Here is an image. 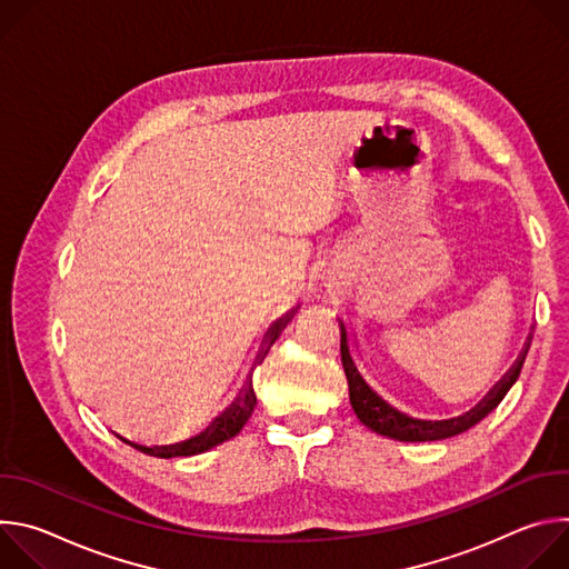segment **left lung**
Segmentation results:
<instances>
[{
    "label": "left lung",
    "mask_w": 569,
    "mask_h": 569,
    "mask_svg": "<svg viewBox=\"0 0 569 569\" xmlns=\"http://www.w3.org/2000/svg\"><path fill=\"white\" fill-rule=\"evenodd\" d=\"M340 351H342V365H345V373H347V382H349V398H351V408L356 412V417L373 432L396 439V441H439V439H448L455 435H461L466 430H470L472 426H477L483 417H489L500 400L507 396V391L513 387V382L520 376V369L525 365L527 351H529V342L525 345L522 353L518 356L516 365L502 376L500 382H496V387L486 393L470 412H466L463 417L457 419H448V421H423V419H415L410 415L400 412L398 408L389 400H385L360 373L353 356H351V347H349V333L345 321L340 323Z\"/></svg>",
    "instance_id": "8db88e82"
}]
</instances>
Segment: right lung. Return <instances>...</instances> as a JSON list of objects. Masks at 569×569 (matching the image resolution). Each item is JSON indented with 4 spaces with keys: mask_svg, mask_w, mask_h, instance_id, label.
Listing matches in <instances>:
<instances>
[{
    "mask_svg": "<svg viewBox=\"0 0 569 569\" xmlns=\"http://www.w3.org/2000/svg\"><path fill=\"white\" fill-rule=\"evenodd\" d=\"M295 312H297V308H292V310L286 312L279 321L272 323L270 331L266 333V340H263L266 347H263V349L259 351V356H257V362H261V360L266 358L270 345L279 338L281 329L286 327V323L290 321V317H292ZM254 405H257V393H254V387H252V378H248L246 387L240 389V396L229 405V408H227L218 419H213V423H211L204 432H200V435H196V437H191V439H187V441H180V443H173V446H152V448H148V446H139V443H134V441H128V439H123V437L117 435V432H114V435H117L121 441L130 443L132 448L146 452V455H150V457H161V459L191 457V455L207 452V450L216 448L218 443L229 441L231 437H236V435L242 430V426H246L248 419L252 417Z\"/></svg>",
    "mask_w": 569,
    "mask_h": 569,
    "instance_id": "add662e5",
    "label": "right lung"
}]
</instances>
